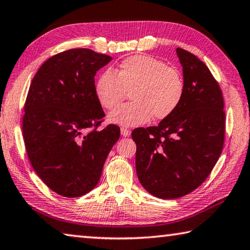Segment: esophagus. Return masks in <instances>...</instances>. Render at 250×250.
Listing matches in <instances>:
<instances>
[{
	"label": "esophagus",
	"instance_id": "34e87169",
	"mask_svg": "<svg viewBox=\"0 0 250 250\" xmlns=\"http://www.w3.org/2000/svg\"><path fill=\"white\" fill-rule=\"evenodd\" d=\"M130 133H131V131H130L129 129L121 128V134H122V136H124V137H129Z\"/></svg>",
	"mask_w": 250,
	"mask_h": 250
}]
</instances>
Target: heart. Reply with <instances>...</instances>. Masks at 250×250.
I'll use <instances>...</instances> for the list:
<instances>
[{
	"label": "heart",
	"instance_id": "obj_1",
	"mask_svg": "<svg viewBox=\"0 0 250 250\" xmlns=\"http://www.w3.org/2000/svg\"><path fill=\"white\" fill-rule=\"evenodd\" d=\"M102 108L111 110L130 92L131 102L109 113L113 125L136 126L151 117L156 120L169 118L180 105L185 94L181 73L167 63L150 55H133L119 63L116 72L104 70L94 85Z\"/></svg>",
	"mask_w": 250,
	"mask_h": 250
}]
</instances>
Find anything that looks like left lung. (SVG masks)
<instances>
[{
    "label": "left lung",
    "mask_w": 250,
    "mask_h": 250,
    "mask_svg": "<svg viewBox=\"0 0 250 250\" xmlns=\"http://www.w3.org/2000/svg\"><path fill=\"white\" fill-rule=\"evenodd\" d=\"M184 71L180 105L157 126L134 129L136 169L146 191L176 199L210 175L225 141L224 98L210 70L196 55L177 47Z\"/></svg>",
    "instance_id": "8db88e82"
}]
</instances>
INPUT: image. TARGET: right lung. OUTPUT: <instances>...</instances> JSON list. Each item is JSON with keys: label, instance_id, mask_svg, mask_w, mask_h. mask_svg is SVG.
I'll return each instance as SVG.
<instances>
[{"label": "right lung", "instance_id": "obj_1", "mask_svg": "<svg viewBox=\"0 0 250 250\" xmlns=\"http://www.w3.org/2000/svg\"><path fill=\"white\" fill-rule=\"evenodd\" d=\"M112 60L90 49L53 55L31 81L22 120L31 165L42 181L63 197L96 187L120 128L99 129L104 112L94 91L97 71Z\"/></svg>", "mask_w": 250, "mask_h": 250}]
</instances>
